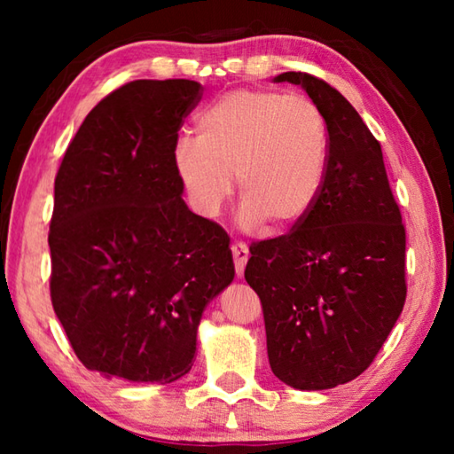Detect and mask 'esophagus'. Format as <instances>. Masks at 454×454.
Wrapping results in <instances>:
<instances>
[{
    "label": "esophagus",
    "mask_w": 454,
    "mask_h": 454,
    "mask_svg": "<svg viewBox=\"0 0 454 454\" xmlns=\"http://www.w3.org/2000/svg\"><path fill=\"white\" fill-rule=\"evenodd\" d=\"M232 256H234L236 274H238V278H240V276L244 274V266H246V262H248V256H250L248 246H246L244 242H234L232 244Z\"/></svg>",
    "instance_id": "obj_1"
}]
</instances>
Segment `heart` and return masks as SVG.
Here are the masks:
<instances>
[{
    "instance_id": "b5f03b06",
    "label": "heart",
    "mask_w": 454,
    "mask_h": 454,
    "mask_svg": "<svg viewBox=\"0 0 454 454\" xmlns=\"http://www.w3.org/2000/svg\"><path fill=\"white\" fill-rule=\"evenodd\" d=\"M198 137H180L174 168L194 210L218 216L234 192L238 222L258 230L301 224L317 204L328 168V126L302 94L234 90L196 120Z\"/></svg>"
}]
</instances>
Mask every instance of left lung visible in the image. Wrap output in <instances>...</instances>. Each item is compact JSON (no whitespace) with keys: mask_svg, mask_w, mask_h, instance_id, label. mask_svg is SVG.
Instances as JSON below:
<instances>
[{"mask_svg":"<svg viewBox=\"0 0 454 454\" xmlns=\"http://www.w3.org/2000/svg\"><path fill=\"white\" fill-rule=\"evenodd\" d=\"M301 86L328 126L320 196L288 234L250 246L244 278L260 296L272 372L298 390H325L363 374L406 298V234L382 150L340 91L310 74Z\"/></svg>","mask_w":454,"mask_h":454,"instance_id":"1","label":"left lung"}]
</instances>
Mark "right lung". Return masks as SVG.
Segmentation results:
<instances>
[{
	"mask_svg": "<svg viewBox=\"0 0 454 454\" xmlns=\"http://www.w3.org/2000/svg\"><path fill=\"white\" fill-rule=\"evenodd\" d=\"M192 80H136L106 96L53 186L50 292L88 371L132 382L190 372L202 312L234 280L230 238L192 212L174 168Z\"/></svg>",
	"mask_w": 454,
	"mask_h": 454,
	"instance_id": "1",
	"label": "right lung"
}]
</instances>
